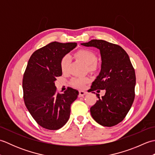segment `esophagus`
Listing matches in <instances>:
<instances>
[{
  "instance_id": "34e87169",
  "label": "esophagus",
  "mask_w": 155,
  "mask_h": 155,
  "mask_svg": "<svg viewBox=\"0 0 155 155\" xmlns=\"http://www.w3.org/2000/svg\"><path fill=\"white\" fill-rule=\"evenodd\" d=\"M87 93V92L84 91H79V96L80 97H83L84 95H85Z\"/></svg>"
}]
</instances>
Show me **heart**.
I'll return each mask as SVG.
<instances>
[{
    "label": "heart",
    "mask_w": 155,
    "mask_h": 155,
    "mask_svg": "<svg viewBox=\"0 0 155 155\" xmlns=\"http://www.w3.org/2000/svg\"><path fill=\"white\" fill-rule=\"evenodd\" d=\"M76 57L83 61L85 64L88 65L89 71H94L97 68V57L93 51L87 50V49H82L76 52ZM71 58L68 56H64L61 61V68L63 72H66L68 71V66L70 64ZM89 82V78L87 77L84 78H74L72 81V83L74 87L82 88L84 87L85 84Z\"/></svg>",
    "instance_id": "heart-1"
}]
</instances>
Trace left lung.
<instances>
[{"label": "left lung", "instance_id": "8db88e82", "mask_svg": "<svg viewBox=\"0 0 155 155\" xmlns=\"http://www.w3.org/2000/svg\"><path fill=\"white\" fill-rule=\"evenodd\" d=\"M81 45L99 49L101 57V71L90 90H105V94L100 98L97 94L98 100L91 108V116L102 126H114L124 119L133 103L134 69L128 54L120 46L97 39Z\"/></svg>", "mask_w": 155, "mask_h": 155}]
</instances>
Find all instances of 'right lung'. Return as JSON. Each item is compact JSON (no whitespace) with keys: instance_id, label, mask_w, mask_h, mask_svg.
<instances>
[{"instance_id":"obj_1","label":"right lung","mask_w":155,"mask_h":155,"mask_svg":"<svg viewBox=\"0 0 155 155\" xmlns=\"http://www.w3.org/2000/svg\"><path fill=\"white\" fill-rule=\"evenodd\" d=\"M77 42H52L36 51L28 62L22 80L24 101L35 121L48 130H58L67 123L71 104L78 91L68 88L57 92L56 78L62 75L61 61Z\"/></svg>"}]
</instances>
